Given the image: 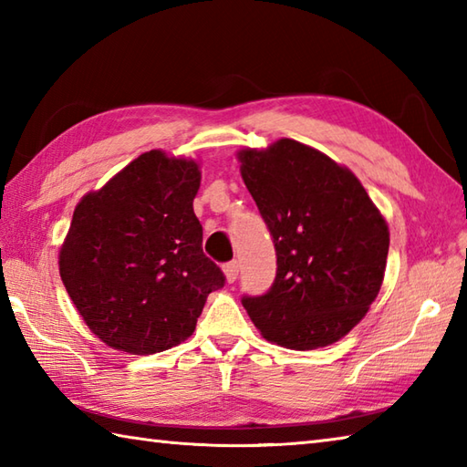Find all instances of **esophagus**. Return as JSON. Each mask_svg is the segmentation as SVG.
Masks as SVG:
<instances>
[{
    "label": "esophagus",
    "mask_w": 467,
    "mask_h": 467,
    "mask_svg": "<svg viewBox=\"0 0 467 467\" xmlns=\"http://www.w3.org/2000/svg\"><path fill=\"white\" fill-rule=\"evenodd\" d=\"M223 271H224V275H226V281H228V283H234L236 276H239V263H236V261L226 263V265L223 266Z\"/></svg>",
    "instance_id": "esophagus-1"
}]
</instances>
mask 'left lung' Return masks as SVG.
<instances>
[{"mask_svg": "<svg viewBox=\"0 0 467 467\" xmlns=\"http://www.w3.org/2000/svg\"><path fill=\"white\" fill-rule=\"evenodd\" d=\"M243 181L273 236L276 276L243 305L265 339L289 349L331 345L381 289L389 231L357 176L291 138L239 152Z\"/></svg>", "mask_w": 467, "mask_h": 467, "instance_id": "left-lung-1", "label": "left lung"}]
</instances>
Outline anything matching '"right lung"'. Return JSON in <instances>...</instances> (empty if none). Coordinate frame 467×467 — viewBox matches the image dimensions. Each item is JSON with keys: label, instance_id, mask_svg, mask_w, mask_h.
<instances>
[{"label": "right lung", "instance_id": "right-lung-1", "mask_svg": "<svg viewBox=\"0 0 467 467\" xmlns=\"http://www.w3.org/2000/svg\"><path fill=\"white\" fill-rule=\"evenodd\" d=\"M198 164L144 152L76 206L59 251L69 299L94 335L132 355L191 337L224 273L202 253Z\"/></svg>", "mask_w": 467, "mask_h": 467}]
</instances>
